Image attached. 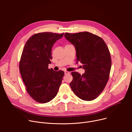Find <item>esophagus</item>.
<instances>
[{"mask_svg": "<svg viewBox=\"0 0 132 132\" xmlns=\"http://www.w3.org/2000/svg\"><path fill=\"white\" fill-rule=\"evenodd\" d=\"M65 75H67V74H69V72L67 71H65Z\"/></svg>", "mask_w": 132, "mask_h": 132, "instance_id": "34e87169", "label": "esophagus"}]
</instances>
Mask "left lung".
Segmentation results:
<instances>
[{
  "mask_svg": "<svg viewBox=\"0 0 132 132\" xmlns=\"http://www.w3.org/2000/svg\"><path fill=\"white\" fill-rule=\"evenodd\" d=\"M67 40L75 47L77 63L83 64L85 73L72 72L70 86L78 98L91 101L97 98L109 80L111 59L104 41L99 36L88 32L65 33Z\"/></svg>",
  "mask_w": 132,
  "mask_h": 132,
  "instance_id": "left-lung-1",
  "label": "left lung"
}]
</instances>
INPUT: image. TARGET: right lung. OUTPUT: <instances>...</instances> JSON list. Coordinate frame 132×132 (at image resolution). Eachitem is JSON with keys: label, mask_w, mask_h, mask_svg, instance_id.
<instances>
[{"label": "right lung", "mask_w": 132, "mask_h": 132, "mask_svg": "<svg viewBox=\"0 0 132 132\" xmlns=\"http://www.w3.org/2000/svg\"><path fill=\"white\" fill-rule=\"evenodd\" d=\"M61 34L43 32L32 35L23 50L19 69L26 90L37 102H50L57 95L64 72L48 69L54 44Z\"/></svg>", "instance_id": "obj_1"}]
</instances>
